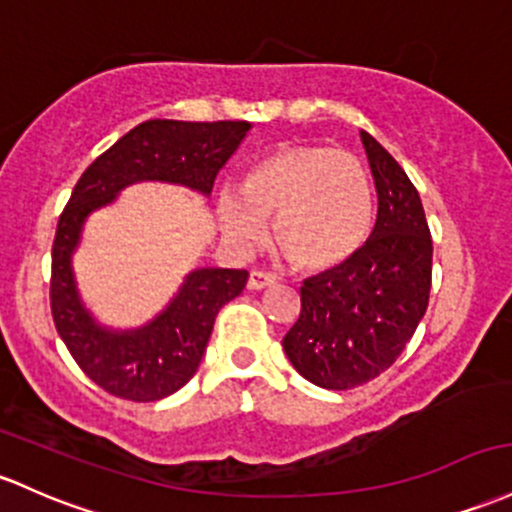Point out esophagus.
<instances>
[{"mask_svg": "<svg viewBox=\"0 0 512 512\" xmlns=\"http://www.w3.org/2000/svg\"><path fill=\"white\" fill-rule=\"evenodd\" d=\"M274 284V277L262 269H250V277H247V289H267Z\"/></svg>", "mask_w": 512, "mask_h": 512, "instance_id": "1", "label": "esophagus"}]
</instances>
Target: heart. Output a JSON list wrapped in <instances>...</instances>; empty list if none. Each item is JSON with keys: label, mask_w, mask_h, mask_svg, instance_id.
Masks as SVG:
<instances>
[{"label": "heart", "mask_w": 512, "mask_h": 512, "mask_svg": "<svg viewBox=\"0 0 512 512\" xmlns=\"http://www.w3.org/2000/svg\"><path fill=\"white\" fill-rule=\"evenodd\" d=\"M223 228L240 243L262 238L272 218L274 243L306 272H328L364 243L372 187L357 155L316 143H286L257 157L238 189L218 201Z\"/></svg>", "instance_id": "1"}]
</instances>
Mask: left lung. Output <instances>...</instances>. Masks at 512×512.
<instances>
[{"label":"left lung","mask_w":512,"mask_h":512,"mask_svg":"<svg viewBox=\"0 0 512 512\" xmlns=\"http://www.w3.org/2000/svg\"><path fill=\"white\" fill-rule=\"evenodd\" d=\"M374 174L376 223L340 267L301 286L299 320L284 352L303 379L347 391L391 367L428 311L432 238L418 189L393 157L362 131Z\"/></svg>","instance_id":"8db88e82"}]
</instances>
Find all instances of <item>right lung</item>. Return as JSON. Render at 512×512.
<instances>
[{
	"instance_id": "1",
	"label": "right lung",
	"mask_w": 512,
	"mask_h": 512,
	"mask_svg": "<svg viewBox=\"0 0 512 512\" xmlns=\"http://www.w3.org/2000/svg\"><path fill=\"white\" fill-rule=\"evenodd\" d=\"M247 131V121H145L101 153L72 189L53 240L50 311L72 359L111 396L148 403L182 389L204 357L218 311L245 289L247 272L196 269L153 323L114 333L94 323L75 289L70 257L80 243L84 218L143 179L211 194L218 170Z\"/></svg>"
}]
</instances>
